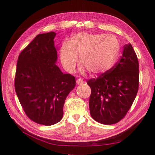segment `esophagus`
Returning <instances> with one entry per match:
<instances>
[{
  "label": "esophagus",
  "instance_id": "1",
  "mask_svg": "<svg viewBox=\"0 0 155 155\" xmlns=\"http://www.w3.org/2000/svg\"><path fill=\"white\" fill-rule=\"evenodd\" d=\"M83 83V78H78L77 80V85H81V84Z\"/></svg>",
  "mask_w": 155,
  "mask_h": 155
}]
</instances>
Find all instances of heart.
I'll list each match as a JSON object with an SVG mask.
<instances>
[{"mask_svg":"<svg viewBox=\"0 0 155 155\" xmlns=\"http://www.w3.org/2000/svg\"><path fill=\"white\" fill-rule=\"evenodd\" d=\"M120 51L118 41L105 34L81 33L64 42L60 50L63 66L68 72L75 69L79 56L80 64L91 75L107 72L116 60Z\"/></svg>","mask_w":155,"mask_h":155,"instance_id":"obj_1","label":"heart"}]
</instances>
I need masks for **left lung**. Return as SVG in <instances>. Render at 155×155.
I'll return each instance as SVG.
<instances>
[{
    "mask_svg": "<svg viewBox=\"0 0 155 155\" xmlns=\"http://www.w3.org/2000/svg\"><path fill=\"white\" fill-rule=\"evenodd\" d=\"M139 61L130 44L123 47L119 61L106 72L87 83L91 88V116L103 124H114L127 115L137 96Z\"/></svg>",
    "mask_w": 155,
    "mask_h": 155,
    "instance_id": "obj_1",
    "label": "left lung"
}]
</instances>
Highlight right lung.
I'll list each match as a JSON object with an SVG mask.
<instances>
[{
    "instance_id": "obj_1",
    "label": "right lung",
    "mask_w": 155,
    "mask_h": 155,
    "mask_svg": "<svg viewBox=\"0 0 155 155\" xmlns=\"http://www.w3.org/2000/svg\"><path fill=\"white\" fill-rule=\"evenodd\" d=\"M54 32L38 34L20 52L15 90L31 120L50 126L62 119L65 100L76 85L75 77L64 74L55 64Z\"/></svg>"
}]
</instances>
